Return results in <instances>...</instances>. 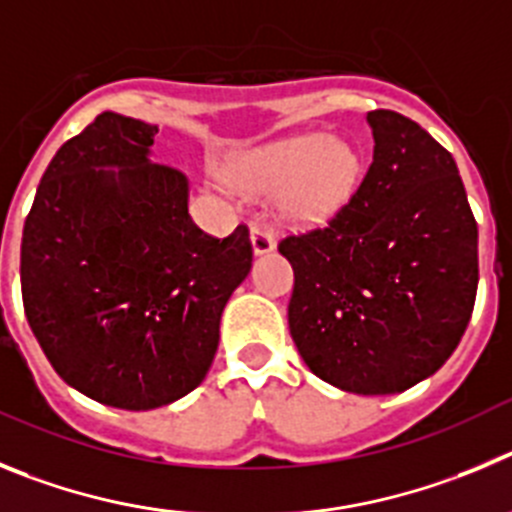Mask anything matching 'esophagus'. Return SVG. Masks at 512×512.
Returning <instances> with one entry per match:
<instances>
[{"instance_id":"obj_1","label":"esophagus","mask_w":512,"mask_h":512,"mask_svg":"<svg viewBox=\"0 0 512 512\" xmlns=\"http://www.w3.org/2000/svg\"><path fill=\"white\" fill-rule=\"evenodd\" d=\"M250 242H252V250H255V255H267V252L275 250L273 234L267 232V229H262V227H252L250 229Z\"/></svg>"}]
</instances>
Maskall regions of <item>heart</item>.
Returning <instances> with one entry per match:
<instances>
[{
    "mask_svg": "<svg viewBox=\"0 0 512 512\" xmlns=\"http://www.w3.org/2000/svg\"><path fill=\"white\" fill-rule=\"evenodd\" d=\"M232 178L252 193H280V209L298 224H324L344 209L362 181V155L324 132L283 137L247 150Z\"/></svg>",
    "mask_w": 512,
    "mask_h": 512,
    "instance_id": "b5f03b06",
    "label": "heart"
}]
</instances>
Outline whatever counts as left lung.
Wrapping results in <instances>:
<instances>
[{
    "instance_id": "1",
    "label": "left lung",
    "mask_w": 512,
    "mask_h": 512,
    "mask_svg": "<svg viewBox=\"0 0 512 512\" xmlns=\"http://www.w3.org/2000/svg\"><path fill=\"white\" fill-rule=\"evenodd\" d=\"M365 178L326 227L285 237L290 336L316 377L390 395L457 349L477 296V222L451 153L390 109L367 114Z\"/></svg>"
}]
</instances>
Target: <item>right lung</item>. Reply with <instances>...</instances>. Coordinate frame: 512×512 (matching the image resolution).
I'll use <instances>...</instances> for the list:
<instances>
[{"label":"right lung","instance_id":"1","mask_svg":"<svg viewBox=\"0 0 512 512\" xmlns=\"http://www.w3.org/2000/svg\"><path fill=\"white\" fill-rule=\"evenodd\" d=\"M155 135L101 112L50 160L22 229L32 334L63 382L124 411L199 388L252 267L247 227L216 239L193 224L188 178L150 160Z\"/></svg>","mask_w":512,"mask_h":512}]
</instances>
